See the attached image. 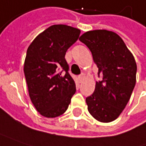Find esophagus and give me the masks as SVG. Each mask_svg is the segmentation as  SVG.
Masks as SVG:
<instances>
[{
    "mask_svg": "<svg viewBox=\"0 0 146 146\" xmlns=\"http://www.w3.org/2000/svg\"><path fill=\"white\" fill-rule=\"evenodd\" d=\"M84 77H85V74H84V73H81L80 75H79L78 76V78H79V80H80V81H81V80L84 79Z\"/></svg>",
    "mask_w": 146,
    "mask_h": 146,
    "instance_id": "obj_1",
    "label": "esophagus"
}]
</instances>
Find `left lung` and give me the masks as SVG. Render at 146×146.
Wrapping results in <instances>:
<instances>
[{
	"mask_svg": "<svg viewBox=\"0 0 146 146\" xmlns=\"http://www.w3.org/2000/svg\"><path fill=\"white\" fill-rule=\"evenodd\" d=\"M79 40L88 47L98 67L94 93L86 101L90 115L100 122L115 120L126 106L135 86L137 66L133 55L116 33L96 30Z\"/></svg>",
	"mask_w": 146,
	"mask_h": 146,
	"instance_id": "1",
	"label": "left lung"
}]
</instances>
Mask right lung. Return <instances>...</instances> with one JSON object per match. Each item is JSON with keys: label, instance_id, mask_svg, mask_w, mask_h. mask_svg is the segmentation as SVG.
<instances>
[{"label": "right lung", "instance_id": "1", "mask_svg": "<svg viewBox=\"0 0 146 146\" xmlns=\"http://www.w3.org/2000/svg\"><path fill=\"white\" fill-rule=\"evenodd\" d=\"M80 31L66 25H54L37 36L26 51L24 73L29 96L37 111L47 118L65 113L76 93L65 58Z\"/></svg>", "mask_w": 146, "mask_h": 146}]
</instances>
